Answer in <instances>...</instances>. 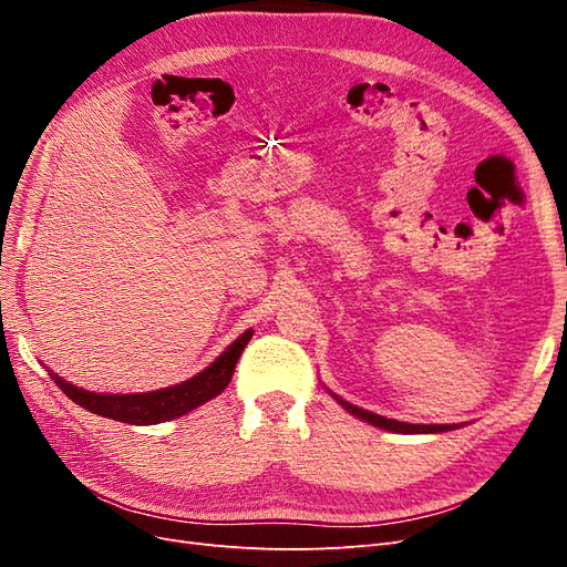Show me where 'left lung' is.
<instances>
[{
  "mask_svg": "<svg viewBox=\"0 0 567 567\" xmlns=\"http://www.w3.org/2000/svg\"><path fill=\"white\" fill-rule=\"evenodd\" d=\"M329 390V388H326ZM331 392V390H329ZM331 398L346 409L350 411L352 416L362 419L375 427H381V431H390V433H402V435H433V433H447V431H454V427H463V423H404V421H394V419H385L381 414H373V411H367L362 406H354L350 402H346L342 398H338L336 392H331Z\"/></svg>",
  "mask_w": 567,
  "mask_h": 567,
  "instance_id": "obj_1",
  "label": "left lung"
}]
</instances>
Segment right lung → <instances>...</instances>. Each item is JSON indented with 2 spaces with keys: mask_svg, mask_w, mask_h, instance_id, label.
Listing matches in <instances>:
<instances>
[{
  "mask_svg": "<svg viewBox=\"0 0 567 567\" xmlns=\"http://www.w3.org/2000/svg\"><path fill=\"white\" fill-rule=\"evenodd\" d=\"M250 338H252V329L238 336L210 367H205L188 381L161 388V390H148V392H127V394L94 392V390H84L63 381L54 371L49 369L47 371L51 375V381L65 392V398H71L82 409L92 411V414L113 419L120 423H132V425H156V423L179 419L188 414V411L198 409L200 404L210 402L219 392H225V388L229 385L234 375L238 357H241Z\"/></svg>",
  "mask_w": 567,
  "mask_h": 567,
  "instance_id": "1",
  "label": "right lung"
}]
</instances>
